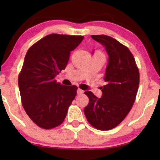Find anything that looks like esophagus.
<instances>
[{"label":"esophagus","mask_w":160,"mask_h":160,"mask_svg":"<svg viewBox=\"0 0 160 160\" xmlns=\"http://www.w3.org/2000/svg\"><path fill=\"white\" fill-rule=\"evenodd\" d=\"M83 92H84V91H83L82 89H77V94H78V95H82Z\"/></svg>","instance_id":"34e87169"}]
</instances>
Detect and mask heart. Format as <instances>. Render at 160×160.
Returning <instances> with one entry per match:
<instances>
[{
  "label": "heart",
  "mask_w": 160,
  "mask_h": 160,
  "mask_svg": "<svg viewBox=\"0 0 160 160\" xmlns=\"http://www.w3.org/2000/svg\"><path fill=\"white\" fill-rule=\"evenodd\" d=\"M95 55H97V56H101V57H104L103 56V54L100 51H96Z\"/></svg>",
  "instance_id": "heart-1"
}]
</instances>
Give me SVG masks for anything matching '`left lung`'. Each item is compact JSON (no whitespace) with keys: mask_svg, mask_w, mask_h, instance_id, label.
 <instances>
[{"mask_svg":"<svg viewBox=\"0 0 160 160\" xmlns=\"http://www.w3.org/2000/svg\"><path fill=\"white\" fill-rule=\"evenodd\" d=\"M94 40L106 47L108 64L103 79L102 97L90 91L84 92L89 102L84 114L92 126L100 130H109L121 123L134 104L139 86L140 75L130 49L112 37L92 35Z\"/></svg>","mask_w":160,"mask_h":160,"instance_id":"1","label":"left lung"}]
</instances>
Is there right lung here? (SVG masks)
I'll return each mask as SVG.
<instances>
[{
    "label": "right lung",
    "mask_w": 160,
    "mask_h": 160,
    "mask_svg": "<svg viewBox=\"0 0 160 160\" xmlns=\"http://www.w3.org/2000/svg\"><path fill=\"white\" fill-rule=\"evenodd\" d=\"M84 36L49 34L29 48L18 77L23 108L38 127L60 125L77 94L75 85L63 86L55 76L65 70L70 54Z\"/></svg>",
    "instance_id": "right-lung-1"
}]
</instances>
